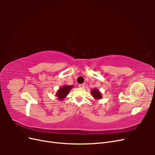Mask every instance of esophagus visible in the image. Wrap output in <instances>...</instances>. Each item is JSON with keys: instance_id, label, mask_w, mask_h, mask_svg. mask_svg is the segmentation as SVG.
<instances>
[{"instance_id": "obj_1", "label": "esophagus", "mask_w": 155, "mask_h": 155, "mask_svg": "<svg viewBox=\"0 0 155 155\" xmlns=\"http://www.w3.org/2000/svg\"><path fill=\"white\" fill-rule=\"evenodd\" d=\"M79 87L83 88L85 87V85H84V84H80V85H79Z\"/></svg>"}]
</instances>
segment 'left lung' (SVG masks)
Returning <instances> with one entry per match:
<instances>
[{"instance_id": "8db88e82", "label": "left lung", "mask_w": 155, "mask_h": 155, "mask_svg": "<svg viewBox=\"0 0 155 155\" xmlns=\"http://www.w3.org/2000/svg\"><path fill=\"white\" fill-rule=\"evenodd\" d=\"M92 96L97 100L101 99L102 97L100 92L98 91L97 89H93V91H92Z\"/></svg>"}]
</instances>
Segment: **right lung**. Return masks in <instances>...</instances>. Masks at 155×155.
Returning a JSON list of instances; mask_svg holds the SVG:
<instances>
[{"mask_svg":"<svg viewBox=\"0 0 155 155\" xmlns=\"http://www.w3.org/2000/svg\"><path fill=\"white\" fill-rule=\"evenodd\" d=\"M72 88V86H68V85H65L61 88H59V90L57 92V96L59 98V100H61L66 97V96L68 94V92H70V89Z\"/></svg>","mask_w":155,"mask_h":155,"instance_id":"right-lung-1","label":"right lung"}]
</instances>
